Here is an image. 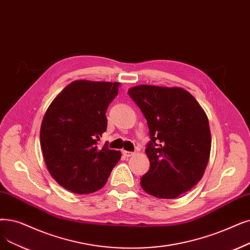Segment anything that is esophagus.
<instances>
[{
	"label": "esophagus",
	"mask_w": 250,
	"mask_h": 250,
	"mask_svg": "<svg viewBox=\"0 0 250 250\" xmlns=\"http://www.w3.org/2000/svg\"><path fill=\"white\" fill-rule=\"evenodd\" d=\"M123 154H124V156H125V157H131V156H133V155H134L133 152L125 151V150H124V151H123Z\"/></svg>",
	"instance_id": "34e87169"
}]
</instances>
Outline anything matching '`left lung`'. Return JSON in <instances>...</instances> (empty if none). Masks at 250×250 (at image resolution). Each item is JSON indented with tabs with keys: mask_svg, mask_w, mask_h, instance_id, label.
Listing matches in <instances>:
<instances>
[{
	"mask_svg": "<svg viewBox=\"0 0 250 250\" xmlns=\"http://www.w3.org/2000/svg\"><path fill=\"white\" fill-rule=\"evenodd\" d=\"M127 93L146 117L151 138L145 150L150 169L141 178V186L156 198H177L202 179L208 164V115L180 86L139 84Z\"/></svg>",
	"mask_w": 250,
	"mask_h": 250,
	"instance_id": "left-lung-1",
	"label": "left lung"
}]
</instances>
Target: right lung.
Masks as SVG:
<instances>
[{"instance_id":"right-lung-1","label":"right lung","mask_w":250,"mask_h":250,"mask_svg":"<svg viewBox=\"0 0 250 250\" xmlns=\"http://www.w3.org/2000/svg\"><path fill=\"white\" fill-rule=\"evenodd\" d=\"M119 86L121 83L74 81L48 107L40 132L42 156L52 178L68 191L100 190L121 159V151L97 147Z\"/></svg>"}]
</instances>
